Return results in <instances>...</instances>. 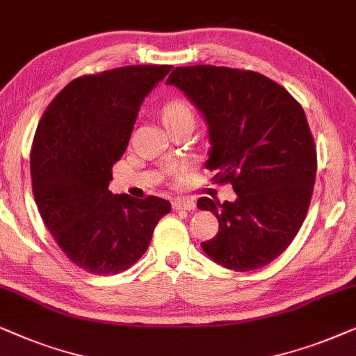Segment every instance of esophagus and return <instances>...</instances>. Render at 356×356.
I'll return each instance as SVG.
<instances>
[{
	"mask_svg": "<svg viewBox=\"0 0 356 356\" xmlns=\"http://www.w3.org/2000/svg\"><path fill=\"white\" fill-rule=\"evenodd\" d=\"M172 208L175 211H179V210L192 211V210H195V203H193L192 200H187V198H174Z\"/></svg>",
	"mask_w": 356,
	"mask_h": 356,
	"instance_id": "obj_1",
	"label": "esophagus"
}]
</instances>
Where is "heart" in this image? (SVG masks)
Masks as SVG:
<instances>
[{
  "label": "heart",
  "mask_w": 356,
  "mask_h": 356,
  "mask_svg": "<svg viewBox=\"0 0 356 356\" xmlns=\"http://www.w3.org/2000/svg\"><path fill=\"white\" fill-rule=\"evenodd\" d=\"M179 120H192L193 122V112H192L191 106H188L186 101L175 99V101H170L164 106L163 122L165 125V123L179 122Z\"/></svg>",
  "instance_id": "heart-1"
}]
</instances>
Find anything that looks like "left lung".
I'll use <instances>...</instances> for the list:
<instances>
[{"instance_id":"left-lung-1","label":"left lung","mask_w":356,"mask_h":356,"mask_svg":"<svg viewBox=\"0 0 356 356\" xmlns=\"http://www.w3.org/2000/svg\"><path fill=\"white\" fill-rule=\"evenodd\" d=\"M168 84L205 115L207 169L238 195L225 203L198 198L220 222L203 252L236 272L265 267L296 238L314 191L316 143L301 104L267 76L227 66H177Z\"/></svg>"}]
</instances>
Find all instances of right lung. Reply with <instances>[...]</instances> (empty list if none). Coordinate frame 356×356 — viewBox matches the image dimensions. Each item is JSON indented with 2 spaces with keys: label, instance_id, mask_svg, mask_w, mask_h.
Masks as SVG:
<instances>
[{
  "label": "right lung",
  "instance_id": "obj_1",
  "mask_svg": "<svg viewBox=\"0 0 356 356\" xmlns=\"http://www.w3.org/2000/svg\"><path fill=\"white\" fill-rule=\"evenodd\" d=\"M170 65H131L83 74L49 104L31 151V177L44 225L76 267L115 275L146 252L164 198L111 193L112 165L129 146L141 102Z\"/></svg>",
  "mask_w": 356,
  "mask_h": 356
}]
</instances>
